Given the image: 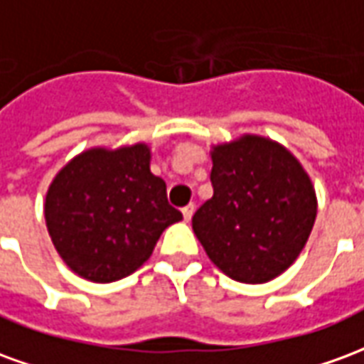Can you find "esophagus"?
<instances>
[{
	"instance_id": "34e87169",
	"label": "esophagus",
	"mask_w": 364,
	"mask_h": 364,
	"mask_svg": "<svg viewBox=\"0 0 364 364\" xmlns=\"http://www.w3.org/2000/svg\"><path fill=\"white\" fill-rule=\"evenodd\" d=\"M181 213H183V218H185V222H189L191 218H193V214H195V205H187L185 208H183Z\"/></svg>"
}]
</instances>
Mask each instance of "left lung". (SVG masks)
Returning a JSON list of instances; mask_svg holds the SVG:
<instances>
[{
	"mask_svg": "<svg viewBox=\"0 0 364 364\" xmlns=\"http://www.w3.org/2000/svg\"><path fill=\"white\" fill-rule=\"evenodd\" d=\"M214 195L193 216L208 259L230 279L261 284L296 261L318 214L298 158L277 140L242 134L210 146Z\"/></svg>",
	"mask_w": 364,
	"mask_h": 364,
	"instance_id": "1",
	"label": "left lung"
}]
</instances>
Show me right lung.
<instances>
[{
  "instance_id": "obj_1",
  "label": "right lung",
  "mask_w": 364,
  "mask_h": 364,
  "mask_svg": "<svg viewBox=\"0 0 364 364\" xmlns=\"http://www.w3.org/2000/svg\"><path fill=\"white\" fill-rule=\"evenodd\" d=\"M146 142L80 151L54 175L44 220L56 252L91 282L124 279L150 259L161 232L183 220Z\"/></svg>"
}]
</instances>
